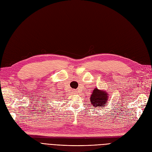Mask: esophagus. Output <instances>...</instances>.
Instances as JSON below:
<instances>
[{"label":"esophagus","mask_w":152,"mask_h":152,"mask_svg":"<svg viewBox=\"0 0 152 152\" xmlns=\"http://www.w3.org/2000/svg\"><path fill=\"white\" fill-rule=\"evenodd\" d=\"M75 91V93H76V90H75V91Z\"/></svg>","instance_id":"34e87169"}]
</instances>
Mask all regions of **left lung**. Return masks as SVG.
<instances>
[{"instance_id":"8db88e82","label":"left lung","mask_w":152,"mask_h":152,"mask_svg":"<svg viewBox=\"0 0 152 152\" xmlns=\"http://www.w3.org/2000/svg\"><path fill=\"white\" fill-rule=\"evenodd\" d=\"M108 94L105 91L99 90L97 88H95L90 96V102L92 105L95 108L97 107H104L107 100H108Z\"/></svg>"}]
</instances>
